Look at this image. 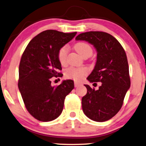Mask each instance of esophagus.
Wrapping results in <instances>:
<instances>
[{
	"label": "esophagus",
	"mask_w": 146,
	"mask_h": 146,
	"mask_svg": "<svg viewBox=\"0 0 146 146\" xmlns=\"http://www.w3.org/2000/svg\"><path fill=\"white\" fill-rule=\"evenodd\" d=\"M80 85H81V83H78V82H77V81H74V87H75L80 86Z\"/></svg>",
	"instance_id": "esophagus-1"
}]
</instances>
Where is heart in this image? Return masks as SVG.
<instances>
[{
	"label": "heart",
	"instance_id": "1",
	"mask_svg": "<svg viewBox=\"0 0 146 146\" xmlns=\"http://www.w3.org/2000/svg\"><path fill=\"white\" fill-rule=\"evenodd\" d=\"M74 48L76 52L83 57H89L93 53V49L88 43L80 42L74 45ZM69 48L67 45L62 46L59 50L57 57L60 63L64 65L66 63L68 58ZM89 71L86 68H70L65 72V76L68 78H72L75 80H80L88 74Z\"/></svg>",
	"mask_w": 146,
	"mask_h": 146
}]
</instances>
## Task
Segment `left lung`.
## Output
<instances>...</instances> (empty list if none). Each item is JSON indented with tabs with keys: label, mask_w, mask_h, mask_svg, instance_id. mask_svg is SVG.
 Returning a JSON list of instances; mask_svg holds the SVG:
<instances>
[{
	"label": "left lung",
	"mask_w": 146,
	"mask_h": 146,
	"mask_svg": "<svg viewBox=\"0 0 146 146\" xmlns=\"http://www.w3.org/2000/svg\"><path fill=\"white\" fill-rule=\"evenodd\" d=\"M76 39L87 41L96 49V63L87 79L90 83H102L98 90L85 85L87 92L82 98L83 111L92 120L107 121L120 110L131 86L126 52L120 43L105 32L83 33Z\"/></svg>",
	"instance_id": "8db88e82"
}]
</instances>
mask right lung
<instances>
[{"label":"right lung","instance_id":"add662e5","mask_svg":"<svg viewBox=\"0 0 146 146\" xmlns=\"http://www.w3.org/2000/svg\"><path fill=\"white\" fill-rule=\"evenodd\" d=\"M46 30L36 35L26 48L19 66L18 88L26 109L42 121L55 119L61 115L66 96L73 90L72 80L51 85L52 77H61L62 70L57 57L59 50L76 35Z\"/></svg>","mask_w":146,"mask_h":146}]
</instances>
